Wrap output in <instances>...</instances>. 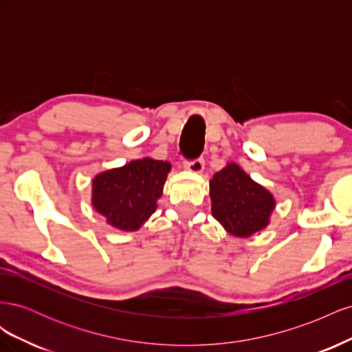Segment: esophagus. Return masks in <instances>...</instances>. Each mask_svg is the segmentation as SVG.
<instances>
[{"label":"esophagus","mask_w":352,"mask_h":352,"mask_svg":"<svg viewBox=\"0 0 352 352\" xmlns=\"http://www.w3.org/2000/svg\"><path fill=\"white\" fill-rule=\"evenodd\" d=\"M185 168L192 173H201L202 170H204V158L199 157L195 160H190V162H186Z\"/></svg>","instance_id":"34e87169"}]
</instances>
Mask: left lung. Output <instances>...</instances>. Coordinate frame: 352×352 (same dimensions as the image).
I'll list each match as a JSON object with an SVG mask.
<instances>
[{"label":"left lung","instance_id":"left-lung-1","mask_svg":"<svg viewBox=\"0 0 352 352\" xmlns=\"http://www.w3.org/2000/svg\"><path fill=\"white\" fill-rule=\"evenodd\" d=\"M211 212L233 236L248 238L269 225L273 195L235 164L229 163L210 180Z\"/></svg>","mask_w":352,"mask_h":352}]
</instances>
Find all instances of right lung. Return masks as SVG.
I'll return each mask as SVG.
<instances>
[{
	"label": "right lung",
	"instance_id": "add662e5",
	"mask_svg": "<svg viewBox=\"0 0 352 352\" xmlns=\"http://www.w3.org/2000/svg\"><path fill=\"white\" fill-rule=\"evenodd\" d=\"M170 168L145 157L102 172L92 180V206L113 228L138 230L155 211Z\"/></svg>",
	"mask_w": 352,
	"mask_h": 352
}]
</instances>
